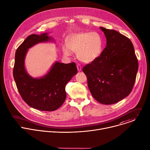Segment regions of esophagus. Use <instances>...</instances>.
Returning <instances> with one entry per match:
<instances>
[{"label":"esophagus","instance_id":"1","mask_svg":"<svg viewBox=\"0 0 150 150\" xmlns=\"http://www.w3.org/2000/svg\"><path fill=\"white\" fill-rule=\"evenodd\" d=\"M76 67H77V69H78V71H81L82 70V67L81 66L80 64L78 63L76 65Z\"/></svg>","mask_w":150,"mask_h":150}]
</instances>
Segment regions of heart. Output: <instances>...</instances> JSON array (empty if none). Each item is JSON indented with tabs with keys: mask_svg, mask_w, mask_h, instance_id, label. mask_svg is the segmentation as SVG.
<instances>
[{
	"mask_svg": "<svg viewBox=\"0 0 150 150\" xmlns=\"http://www.w3.org/2000/svg\"><path fill=\"white\" fill-rule=\"evenodd\" d=\"M103 42L100 35L96 32L72 33L67 38V45L62 46L64 55L70 56L72 52L76 53L79 60L90 63L101 53Z\"/></svg>",
	"mask_w": 150,
	"mask_h": 150,
	"instance_id": "heart-1",
	"label": "heart"
}]
</instances>
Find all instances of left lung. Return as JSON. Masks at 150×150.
<instances>
[{
  "label": "left lung",
  "mask_w": 150,
  "mask_h": 150,
  "mask_svg": "<svg viewBox=\"0 0 150 150\" xmlns=\"http://www.w3.org/2000/svg\"><path fill=\"white\" fill-rule=\"evenodd\" d=\"M107 46L100 56L85 65L82 71L87 78L93 97L103 104H112L129 95L134 85L138 62L131 41L120 33L100 27Z\"/></svg>",
  "instance_id": "obj_1"
}]
</instances>
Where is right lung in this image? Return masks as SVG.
Instances as JSON below:
<instances>
[{
	"label": "right lung",
	"instance_id": "add662e5",
	"mask_svg": "<svg viewBox=\"0 0 150 150\" xmlns=\"http://www.w3.org/2000/svg\"><path fill=\"white\" fill-rule=\"evenodd\" d=\"M45 42H54V39L48 33L27 37L16 51L13 75L21 96L28 105L41 111H54L65 101V86L77 74V68L74 62L65 64L56 62L45 75L31 76L25 68L27 53L34 45Z\"/></svg>",
	"mask_w": 150,
	"mask_h": 150
}]
</instances>
